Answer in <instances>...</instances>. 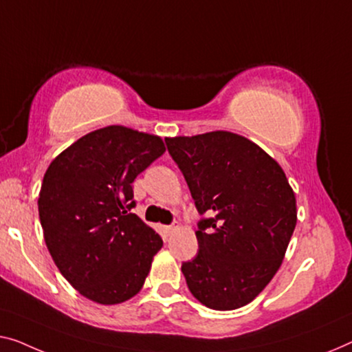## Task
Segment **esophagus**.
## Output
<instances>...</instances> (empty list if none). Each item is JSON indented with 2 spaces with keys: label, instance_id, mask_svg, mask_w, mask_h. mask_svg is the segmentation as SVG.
Listing matches in <instances>:
<instances>
[{
  "label": "esophagus",
  "instance_id": "1",
  "mask_svg": "<svg viewBox=\"0 0 352 352\" xmlns=\"http://www.w3.org/2000/svg\"><path fill=\"white\" fill-rule=\"evenodd\" d=\"M178 229V224H170V226H167L166 228V230H167V232H169V234H172V232H175V230Z\"/></svg>",
  "mask_w": 352,
  "mask_h": 352
}]
</instances>
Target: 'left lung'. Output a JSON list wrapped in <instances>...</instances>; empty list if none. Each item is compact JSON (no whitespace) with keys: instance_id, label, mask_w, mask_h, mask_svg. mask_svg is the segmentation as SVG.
Segmentation results:
<instances>
[{"instance_id":"left-lung-1","label":"left lung","mask_w":352,"mask_h":352,"mask_svg":"<svg viewBox=\"0 0 352 352\" xmlns=\"http://www.w3.org/2000/svg\"><path fill=\"white\" fill-rule=\"evenodd\" d=\"M199 214V251L182 272L212 310L250 303L280 269L296 229V196L280 164L228 131L166 139Z\"/></svg>"}]
</instances>
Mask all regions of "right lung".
I'll return each mask as SVG.
<instances>
[{
  "label": "right lung",
  "instance_id": "obj_1",
  "mask_svg": "<svg viewBox=\"0 0 352 352\" xmlns=\"http://www.w3.org/2000/svg\"><path fill=\"white\" fill-rule=\"evenodd\" d=\"M164 144L124 126L83 135L52 161L39 219L52 259L83 297L115 305L142 289L162 239L131 208L133 182Z\"/></svg>",
  "mask_w": 352,
  "mask_h": 352
}]
</instances>
